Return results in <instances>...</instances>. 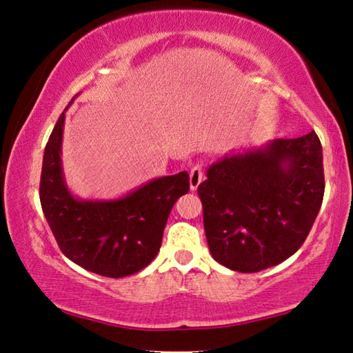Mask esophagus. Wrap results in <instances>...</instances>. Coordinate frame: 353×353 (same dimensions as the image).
<instances>
[{
  "instance_id": "obj_1",
  "label": "esophagus",
  "mask_w": 353,
  "mask_h": 353,
  "mask_svg": "<svg viewBox=\"0 0 353 353\" xmlns=\"http://www.w3.org/2000/svg\"><path fill=\"white\" fill-rule=\"evenodd\" d=\"M203 179V172H202V165H194L193 168H191V172H190V188L191 190H197L199 185H201Z\"/></svg>"
}]
</instances>
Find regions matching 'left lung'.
Wrapping results in <instances>:
<instances>
[{
	"label": "left lung",
	"instance_id": "left-lung-1",
	"mask_svg": "<svg viewBox=\"0 0 353 353\" xmlns=\"http://www.w3.org/2000/svg\"><path fill=\"white\" fill-rule=\"evenodd\" d=\"M324 187L315 131L225 154L197 188L213 258L242 273L281 264L309 236Z\"/></svg>",
	"mask_w": 353,
	"mask_h": 353
}]
</instances>
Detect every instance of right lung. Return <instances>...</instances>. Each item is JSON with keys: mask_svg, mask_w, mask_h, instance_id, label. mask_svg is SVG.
<instances>
[{"mask_svg": "<svg viewBox=\"0 0 353 353\" xmlns=\"http://www.w3.org/2000/svg\"><path fill=\"white\" fill-rule=\"evenodd\" d=\"M63 126L65 112L44 148L40 181L41 208L57 243L66 258L101 276L140 272L162 245L172 205L190 191L188 172L154 179L115 201H80L63 177Z\"/></svg>", "mask_w": 353, "mask_h": 353, "instance_id": "add662e5", "label": "right lung"}]
</instances>
